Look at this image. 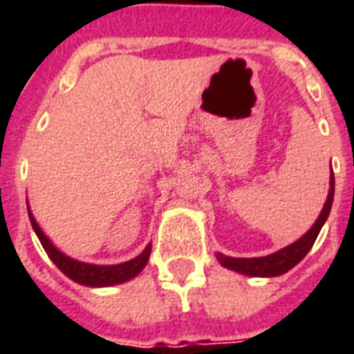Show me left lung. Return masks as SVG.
Masks as SVG:
<instances>
[{
	"mask_svg": "<svg viewBox=\"0 0 354 354\" xmlns=\"http://www.w3.org/2000/svg\"><path fill=\"white\" fill-rule=\"evenodd\" d=\"M333 198H335V176L330 174V191L329 196H327V202H325L324 209L319 213L318 221L314 222V226L308 230L305 235L296 241L290 246L283 248L279 252L272 253V255H266V257H253V259H236V257H226L222 253H216V259L221 261L222 266L226 268H232L239 274L253 275V277H275V275H281L288 272L290 268H294L299 261H301L313 248L316 236H318L319 230L327 221V216L330 213V207H333Z\"/></svg>",
	"mask_w": 354,
	"mask_h": 354,
	"instance_id": "1",
	"label": "left lung"
}]
</instances>
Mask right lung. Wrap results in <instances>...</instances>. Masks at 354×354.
Here are the masks:
<instances>
[{"label": "right lung", "mask_w": 354, "mask_h": 354, "mask_svg": "<svg viewBox=\"0 0 354 354\" xmlns=\"http://www.w3.org/2000/svg\"><path fill=\"white\" fill-rule=\"evenodd\" d=\"M29 218L30 224H32V230L40 239L41 246L47 252L49 259H51L53 263L57 264L58 270L66 274L69 279L77 281L80 285L86 286H110V285H118V283H124V281L132 279L136 275L145 268V264L149 263L150 257V248H145V252L141 255H138L132 261H128V263L122 264H115V266H97V264H86L80 263V261H75L71 257H66L62 252H58L57 248L53 246L49 239H47L44 233H41L40 226L36 224L35 216L30 215L29 211Z\"/></svg>", "instance_id": "right-lung-1"}]
</instances>
